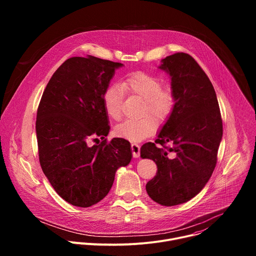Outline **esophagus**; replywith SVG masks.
I'll use <instances>...</instances> for the list:
<instances>
[{
    "label": "esophagus",
    "mask_w": 256,
    "mask_h": 256,
    "mask_svg": "<svg viewBox=\"0 0 256 256\" xmlns=\"http://www.w3.org/2000/svg\"><path fill=\"white\" fill-rule=\"evenodd\" d=\"M132 156L134 158H138L140 157V147L138 144H132Z\"/></svg>",
    "instance_id": "34e87169"
}]
</instances>
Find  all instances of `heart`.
I'll return each instance as SVG.
<instances>
[{
	"label": "heart",
	"mask_w": 256,
	"mask_h": 256,
	"mask_svg": "<svg viewBox=\"0 0 256 256\" xmlns=\"http://www.w3.org/2000/svg\"><path fill=\"white\" fill-rule=\"evenodd\" d=\"M124 95L136 96L144 100L142 114L146 116L140 120H128L114 128V134L130 142H140L151 136L156 128L157 122H164L171 114L175 96L173 90L168 86H162L161 81L144 72H136L126 76L120 86L108 87L103 94V105L109 118L114 122L122 120L124 116ZM151 114L156 119L147 116Z\"/></svg>",
	"instance_id": "heart-1"
}]
</instances>
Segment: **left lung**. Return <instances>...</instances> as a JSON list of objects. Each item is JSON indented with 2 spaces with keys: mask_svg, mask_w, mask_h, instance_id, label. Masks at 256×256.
I'll return each mask as SVG.
<instances>
[{
  "mask_svg": "<svg viewBox=\"0 0 256 256\" xmlns=\"http://www.w3.org/2000/svg\"><path fill=\"white\" fill-rule=\"evenodd\" d=\"M159 68L171 78L175 104L155 142L142 146L140 157L152 159L158 168L146 184L149 196L172 206L188 202L206 184L216 164L223 122L212 84L192 56L171 54Z\"/></svg>",
  "mask_w": 256,
  "mask_h": 256,
  "instance_id": "8db88e82",
  "label": "left lung"
}]
</instances>
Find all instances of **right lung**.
I'll list each match as a JSON object with an SVG mask.
<instances>
[{"mask_svg":"<svg viewBox=\"0 0 256 256\" xmlns=\"http://www.w3.org/2000/svg\"><path fill=\"white\" fill-rule=\"evenodd\" d=\"M122 66L93 56L68 58L40 99L35 126L40 166L56 194L72 206L88 208L103 200L116 170L130 162L128 140L105 138L110 126L103 94ZM97 136L102 142L89 148L88 140Z\"/></svg>","mask_w":256,"mask_h":256,"instance_id":"add662e5","label":"right lung"}]
</instances>
